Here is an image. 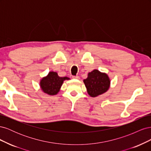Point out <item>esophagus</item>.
Masks as SVG:
<instances>
[{
  "label": "esophagus",
  "instance_id": "1",
  "mask_svg": "<svg viewBox=\"0 0 151 151\" xmlns=\"http://www.w3.org/2000/svg\"><path fill=\"white\" fill-rule=\"evenodd\" d=\"M72 79H79V77L78 76H72Z\"/></svg>",
  "mask_w": 151,
  "mask_h": 151
}]
</instances>
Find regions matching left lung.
<instances>
[{"instance_id":"obj_1","label":"left lung","mask_w":151,"mask_h":151,"mask_svg":"<svg viewBox=\"0 0 151 151\" xmlns=\"http://www.w3.org/2000/svg\"><path fill=\"white\" fill-rule=\"evenodd\" d=\"M84 83L90 96L96 97L106 92L109 88L110 80L106 74L94 70L89 73Z\"/></svg>"}]
</instances>
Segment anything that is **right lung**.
<instances>
[{
  "instance_id": "1",
  "label": "right lung",
  "mask_w": 151,
  "mask_h": 151,
  "mask_svg": "<svg viewBox=\"0 0 151 151\" xmlns=\"http://www.w3.org/2000/svg\"><path fill=\"white\" fill-rule=\"evenodd\" d=\"M68 79L69 78L67 77H59L55 72H50L47 77L41 80L40 86L45 93L55 95L60 91L63 81Z\"/></svg>"
}]
</instances>
